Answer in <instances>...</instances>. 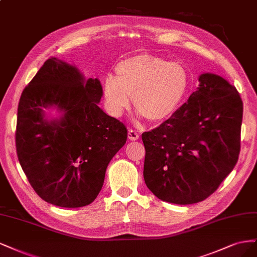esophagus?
<instances>
[{
  "instance_id": "esophagus-1",
  "label": "esophagus",
  "mask_w": 257,
  "mask_h": 257,
  "mask_svg": "<svg viewBox=\"0 0 257 257\" xmlns=\"http://www.w3.org/2000/svg\"><path fill=\"white\" fill-rule=\"evenodd\" d=\"M128 138L131 140V141H137V140H139L140 139V136H139V134L137 131H135V130H129V132H128Z\"/></svg>"
}]
</instances>
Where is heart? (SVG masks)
<instances>
[{"mask_svg":"<svg viewBox=\"0 0 257 257\" xmlns=\"http://www.w3.org/2000/svg\"><path fill=\"white\" fill-rule=\"evenodd\" d=\"M116 76L103 79V96L107 110L120 116L134 104L141 116L161 122L177 111L189 89V72L184 65L158 55L140 53L120 61Z\"/></svg>","mask_w":257,"mask_h":257,"instance_id":"obj_1","label":"heart"}]
</instances>
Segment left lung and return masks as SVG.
<instances>
[{
  "mask_svg": "<svg viewBox=\"0 0 257 257\" xmlns=\"http://www.w3.org/2000/svg\"><path fill=\"white\" fill-rule=\"evenodd\" d=\"M198 87L172 116L144 132V180L161 201L189 205L211 195L238 161L242 100L218 74Z\"/></svg>",
  "mask_w": 257,
  "mask_h": 257,
  "instance_id": "1",
  "label": "left lung"
}]
</instances>
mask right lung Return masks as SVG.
Listing matches in <instances>:
<instances>
[{
	"mask_svg": "<svg viewBox=\"0 0 257 257\" xmlns=\"http://www.w3.org/2000/svg\"><path fill=\"white\" fill-rule=\"evenodd\" d=\"M100 81L50 57L24 88L16 147L21 168L44 201L65 208L93 203L127 129L98 106ZM56 113L52 114V111Z\"/></svg>",
	"mask_w": 257,
	"mask_h": 257,
	"instance_id": "obj_1",
	"label": "right lung"
}]
</instances>
